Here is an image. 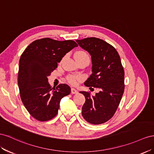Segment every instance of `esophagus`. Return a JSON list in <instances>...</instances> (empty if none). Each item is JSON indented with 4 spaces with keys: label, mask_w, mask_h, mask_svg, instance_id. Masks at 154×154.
I'll list each match as a JSON object with an SVG mask.
<instances>
[{
    "label": "esophagus",
    "mask_w": 154,
    "mask_h": 154,
    "mask_svg": "<svg viewBox=\"0 0 154 154\" xmlns=\"http://www.w3.org/2000/svg\"><path fill=\"white\" fill-rule=\"evenodd\" d=\"M71 93L72 94H77L78 93V91L76 89H75V88H72L71 89Z\"/></svg>",
    "instance_id": "1"
}]
</instances>
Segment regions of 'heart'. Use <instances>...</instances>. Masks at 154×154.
I'll list each match as a JSON object with an SVG mask.
<instances>
[{"instance_id":"obj_1","label":"heart","mask_w":154,"mask_h":154,"mask_svg":"<svg viewBox=\"0 0 154 154\" xmlns=\"http://www.w3.org/2000/svg\"><path fill=\"white\" fill-rule=\"evenodd\" d=\"M75 59H88L90 60V57L88 54H87L86 51H79L75 54ZM81 77L77 75H71L68 76V81L69 83L72 85H76L77 83L80 81Z\"/></svg>"}]
</instances>
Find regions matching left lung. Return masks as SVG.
Masks as SVG:
<instances>
[{"label": "left lung", "instance_id": "1", "mask_svg": "<svg viewBox=\"0 0 154 154\" xmlns=\"http://www.w3.org/2000/svg\"><path fill=\"white\" fill-rule=\"evenodd\" d=\"M76 42L91 58L92 73L85 85L99 90L95 96L80 91L86 99L82 116L89 123L103 124L113 116L124 93L125 72L120 57L115 48L99 38H86Z\"/></svg>", "mask_w": 154, "mask_h": 154}]
</instances>
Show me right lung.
I'll return each mask as SVG.
<instances>
[{
  "mask_svg": "<svg viewBox=\"0 0 154 154\" xmlns=\"http://www.w3.org/2000/svg\"><path fill=\"white\" fill-rule=\"evenodd\" d=\"M77 46L72 40L45 38L31 43L21 55L18 73L20 98L30 115L37 120L46 121L54 118L60 100L71 92L66 84L51 88L48 77L57 68L63 57Z\"/></svg>",
  "mask_w": 154,
  "mask_h": 154,
  "instance_id": "obj_1",
  "label": "right lung"
}]
</instances>
